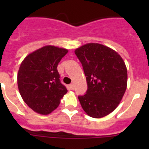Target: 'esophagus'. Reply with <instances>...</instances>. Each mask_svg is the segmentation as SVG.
Listing matches in <instances>:
<instances>
[{
	"label": "esophagus",
	"instance_id": "esophagus-1",
	"mask_svg": "<svg viewBox=\"0 0 149 149\" xmlns=\"http://www.w3.org/2000/svg\"><path fill=\"white\" fill-rule=\"evenodd\" d=\"M69 88H70L71 89H74V84H71L70 85H69Z\"/></svg>",
	"mask_w": 149,
	"mask_h": 149
}]
</instances>
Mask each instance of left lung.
I'll return each instance as SVG.
<instances>
[{"mask_svg":"<svg viewBox=\"0 0 149 149\" xmlns=\"http://www.w3.org/2000/svg\"><path fill=\"white\" fill-rule=\"evenodd\" d=\"M83 65L88 89L79 96L83 110L93 118H102L115 110L127 89V72L122 56L98 43H88L74 51Z\"/></svg>","mask_w":149,"mask_h":149,"instance_id":"1","label":"left lung"}]
</instances>
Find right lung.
Returning <instances> with one entry per match:
<instances>
[{"mask_svg":"<svg viewBox=\"0 0 149 149\" xmlns=\"http://www.w3.org/2000/svg\"><path fill=\"white\" fill-rule=\"evenodd\" d=\"M65 48L46 45L27 55L21 63L17 83L22 99L30 109L48 115L58 107L68 90L60 83L57 65Z\"/></svg>","mask_w":149,"mask_h":149,"instance_id":"obj_1","label":"right lung"}]
</instances>
